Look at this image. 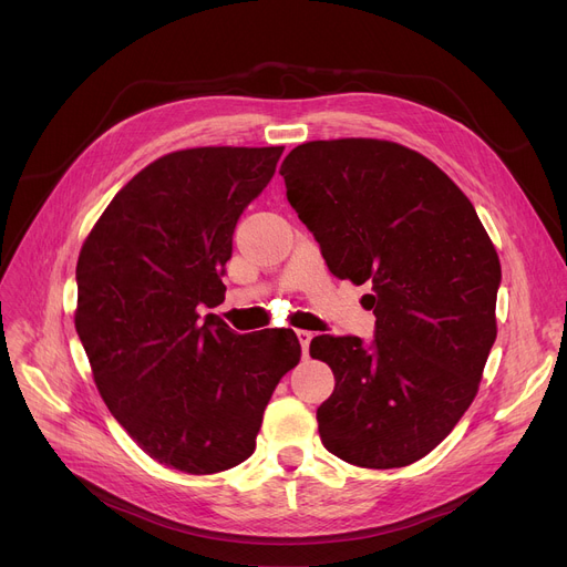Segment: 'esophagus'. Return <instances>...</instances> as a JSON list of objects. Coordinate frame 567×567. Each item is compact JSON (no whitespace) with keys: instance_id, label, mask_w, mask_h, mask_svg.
I'll return each mask as SVG.
<instances>
[{"instance_id":"34e87169","label":"esophagus","mask_w":567,"mask_h":567,"mask_svg":"<svg viewBox=\"0 0 567 567\" xmlns=\"http://www.w3.org/2000/svg\"><path fill=\"white\" fill-rule=\"evenodd\" d=\"M296 338H299V342H301V349H303V355H308V347H310V340H312V333H310V331H296Z\"/></svg>"}]
</instances>
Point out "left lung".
<instances>
[{"label":"left lung","instance_id":"left-lung-1","mask_svg":"<svg viewBox=\"0 0 567 567\" xmlns=\"http://www.w3.org/2000/svg\"><path fill=\"white\" fill-rule=\"evenodd\" d=\"M280 174L331 274L372 285L370 342H310L336 377L317 409L323 449L365 468L425 457L478 393L496 340L501 264L478 214L432 161L385 140L306 142Z\"/></svg>","mask_w":567,"mask_h":567}]
</instances>
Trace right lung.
<instances>
[{
  "label": "right lung",
  "instance_id": "obj_1",
  "mask_svg": "<svg viewBox=\"0 0 567 567\" xmlns=\"http://www.w3.org/2000/svg\"><path fill=\"white\" fill-rule=\"evenodd\" d=\"M285 146L167 154L114 195L86 236L75 331L99 393L140 449L206 475L255 453L264 409L301 359L291 329L241 336L214 312L246 206Z\"/></svg>",
  "mask_w": 567,
  "mask_h": 567
}]
</instances>
